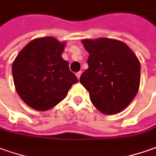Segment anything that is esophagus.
Here are the masks:
<instances>
[{"mask_svg": "<svg viewBox=\"0 0 156 156\" xmlns=\"http://www.w3.org/2000/svg\"><path fill=\"white\" fill-rule=\"evenodd\" d=\"M76 76H77L78 79H79L80 76H81V72H78V73H76Z\"/></svg>", "mask_w": 156, "mask_h": 156, "instance_id": "1", "label": "esophagus"}]
</instances>
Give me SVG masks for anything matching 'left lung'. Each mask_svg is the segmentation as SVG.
Segmentation results:
<instances>
[{"instance_id": "8db88e82", "label": "left lung", "mask_w": 156, "mask_h": 156, "mask_svg": "<svg viewBox=\"0 0 156 156\" xmlns=\"http://www.w3.org/2000/svg\"><path fill=\"white\" fill-rule=\"evenodd\" d=\"M82 42L90 55L89 68L79 81L89 91L93 105L102 114L121 112L138 91L139 60L126 43L118 40L85 39Z\"/></svg>"}]
</instances>
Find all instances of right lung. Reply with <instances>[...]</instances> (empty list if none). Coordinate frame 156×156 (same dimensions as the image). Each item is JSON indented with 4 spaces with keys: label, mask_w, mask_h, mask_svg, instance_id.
Here are the masks:
<instances>
[{
    "label": "right lung",
    "mask_w": 156,
    "mask_h": 156,
    "mask_svg": "<svg viewBox=\"0 0 156 156\" xmlns=\"http://www.w3.org/2000/svg\"><path fill=\"white\" fill-rule=\"evenodd\" d=\"M65 43L54 37L32 40L12 63L13 82L21 99L38 111L52 108L65 99L73 84L78 82L62 59Z\"/></svg>",
    "instance_id": "right-lung-1"
}]
</instances>
